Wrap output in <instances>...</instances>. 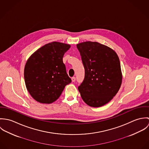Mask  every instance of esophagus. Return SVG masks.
<instances>
[{"label":"esophagus","mask_w":149,"mask_h":149,"mask_svg":"<svg viewBox=\"0 0 149 149\" xmlns=\"http://www.w3.org/2000/svg\"><path fill=\"white\" fill-rule=\"evenodd\" d=\"M72 82H74V81H76V78H75V77H72Z\"/></svg>","instance_id":"obj_1"}]
</instances>
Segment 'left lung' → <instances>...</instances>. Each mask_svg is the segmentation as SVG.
<instances>
[{"mask_svg":"<svg viewBox=\"0 0 149 149\" xmlns=\"http://www.w3.org/2000/svg\"><path fill=\"white\" fill-rule=\"evenodd\" d=\"M85 69L83 81L78 87L86 104L103 106L116 95L122 81L119 58L116 52L97 42L77 45Z\"/></svg>","mask_w":149,"mask_h":149,"instance_id":"obj_1","label":"left lung"}]
</instances>
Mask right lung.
<instances>
[{
  "label": "right lung",
  "instance_id": "obj_1",
  "mask_svg": "<svg viewBox=\"0 0 149 149\" xmlns=\"http://www.w3.org/2000/svg\"><path fill=\"white\" fill-rule=\"evenodd\" d=\"M70 45L58 42L45 45L28 59L24 69L26 88L38 102L50 104L61 95L71 83L63 57Z\"/></svg>",
  "mask_w": 149,
  "mask_h": 149
}]
</instances>
